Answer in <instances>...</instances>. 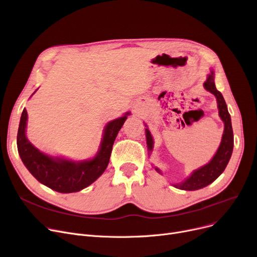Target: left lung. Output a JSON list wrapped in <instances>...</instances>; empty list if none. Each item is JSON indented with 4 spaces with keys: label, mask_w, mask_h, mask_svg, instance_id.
<instances>
[{
    "label": "left lung",
    "mask_w": 257,
    "mask_h": 257,
    "mask_svg": "<svg viewBox=\"0 0 257 257\" xmlns=\"http://www.w3.org/2000/svg\"><path fill=\"white\" fill-rule=\"evenodd\" d=\"M204 88L215 96L216 101H217L218 115L224 122V134L222 136L221 144H219L218 149L215 155L212 157L211 160L206 165L193 170L192 174L183 182L174 184L176 188H179L182 190H198L211 184V183L221 176V174L225 170L231 158L232 151H233L234 140H233V131H232V124H231V117L228 112L227 104L225 102L222 93L217 91L215 88L214 72L212 70L210 71V74L207 75V79L204 82ZM145 135H146L148 150L152 152L154 149V140L149 128H145ZM155 169L159 174H162L161 170L158 167H155Z\"/></svg>",
    "instance_id": "obj_1"
}]
</instances>
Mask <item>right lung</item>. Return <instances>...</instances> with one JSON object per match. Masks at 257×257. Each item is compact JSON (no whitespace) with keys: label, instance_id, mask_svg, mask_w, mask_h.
<instances>
[{"label":"right lung","instance_id":"obj_1","mask_svg":"<svg viewBox=\"0 0 257 257\" xmlns=\"http://www.w3.org/2000/svg\"><path fill=\"white\" fill-rule=\"evenodd\" d=\"M128 115L130 112L109 121L105 125L99 150L94 158L89 160L72 161L62 157L46 155L34 148L26 137L28 115L26 108H24L17 138L19 155L30 174L45 186L62 193L80 191L103 174L109 162L118 132Z\"/></svg>","mask_w":257,"mask_h":257}]
</instances>
